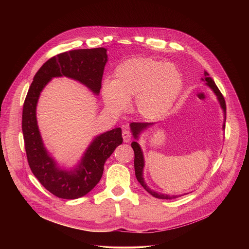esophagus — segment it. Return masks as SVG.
<instances>
[{
    "instance_id": "obj_1",
    "label": "esophagus",
    "mask_w": 249,
    "mask_h": 249,
    "mask_svg": "<svg viewBox=\"0 0 249 249\" xmlns=\"http://www.w3.org/2000/svg\"><path fill=\"white\" fill-rule=\"evenodd\" d=\"M123 139H124V142H130L131 140V134L128 130H124L123 131Z\"/></svg>"
}]
</instances>
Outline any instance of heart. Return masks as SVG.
Masks as SVG:
<instances>
[{"instance_id": "b5f03b06", "label": "heart", "mask_w": 249, "mask_h": 249, "mask_svg": "<svg viewBox=\"0 0 249 249\" xmlns=\"http://www.w3.org/2000/svg\"><path fill=\"white\" fill-rule=\"evenodd\" d=\"M182 76L177 67L151 57H132L119 64L113 80L104 82L105 106L115 114L123 113L134 98L133 107L147 122L163 119L182 89Z\"/></svg>"}]
</instances>
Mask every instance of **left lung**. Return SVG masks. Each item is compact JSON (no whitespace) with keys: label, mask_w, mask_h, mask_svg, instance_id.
Masks as SVG:
<instances>
[{"label":"left lung","mask_w":249,"mask_h":249,"mask_svg":"<svg viewBox=\"0 0 249 249\" xmlns=\"http://www.w3.org/2000/svg\"><path fill=\"white\" fill-rule=\"evenodd\" d=\"M204 78H201L202 81L205 82V84L212 90L213 94L216 96V99L219 103V106L221 107L222 111H223V125H222V129L225 128V120H226V106H225V101L223 96L221 95L220 91L218 90V88L216 87L214 81L209 76V73L207 71H204ZM154 124V123H131L129 124L130 126V130L131 133L134 137V139L136 141H133L131 142V146L134 150V169H135V176L138 180V182L142 186V188L149 193L152 196L156 197V198H160V199H172V198H177L183 195H167V194H160L157 193L153 190H151L145 183L144 179H143V168H144V158H143V153H142V148L139 144V142H137L139 140V137L142 133V131H144L145 129H147L148 127H151ZM186 195V194H184Z\"/></svg>","instance_id":"left-lung-1"}]
</instances>
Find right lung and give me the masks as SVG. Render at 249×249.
<instances>
[{"label": "right lung", "instance_id": "1", "mask_svg": "<svg viewBox=\"0 0 249 249\" xmlns=\"http://www.w3.org/2000/svg\"><path fill=\"white\" fill-rule=\"evenodd\" d=\"M105 48L80 49L59 53L36 72L26 97L22 130L30 168L39 182L59 198L75 199L87 195L100 182L107 158L123 142L122 129L116 127L96 136L71 169L61 168L45 146L36 118L41 92L53 77L66 76L99 95L107 64Z\"/></svg>", "mask_w": 249, "mask_h": 249}]
</instances>
